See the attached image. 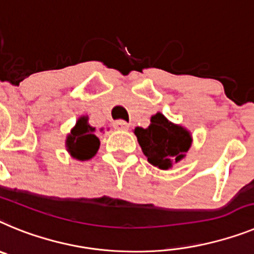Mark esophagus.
<instances>
[{
    "label": "esophagus",
    "mask_w": 254,
    "mask_h": 254,
    "mask_svg": "<svg viewBox=\"0 0 254 254\" xmlns=\"http://www.w3.org/2000/svg\"><path fill=\"white\" fill-rule=\"evenodd\" d=\"M114 127L118 130H127L129 129V124L124 120H116L114 121Z\"/></svg>",
    "instance_id": "1"
}]
</instances>
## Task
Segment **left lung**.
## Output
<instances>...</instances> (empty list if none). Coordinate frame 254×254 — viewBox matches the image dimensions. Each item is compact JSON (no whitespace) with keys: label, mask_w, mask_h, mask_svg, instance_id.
<instances>
[{"label":"left lung","mask_w":254,"mask_h":254,"mask_svg":"<svg viewBox=\"0 0 254 254\" xmlns=\"http://www.w3.org/2000/svg\"><path fill=\"white\" fill-rule=\"evenodd\" d=\"M134 134L149 164L161 170L182 161L191 145L188 130L173 124L161 112L152 116L148 127H135Z\"/></svg>","instance_id":"obj_1"}]
</instances>
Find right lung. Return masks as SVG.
Instances as JSON below:
<instances>
[{"label": "right lung", "instance_id": "1", "mask_svg": "<svg viewBox=\"0 0 254 254\" xmlns=\"http://www.w3.org/2000/svg\"><path fill=\"white\" fill-rule=\"evenodd\" d=\"M93 133L94 127L88 124L87 116L79 118L71 133L66 138V148L71 157L79 161H87L93 157L100 148V139Z\"/></svg>", "mask_w": 254, "mask_h": 254}]
</instances>
